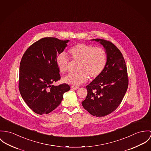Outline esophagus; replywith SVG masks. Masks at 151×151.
<instances>
[{"mask_svg": "<svg viewBox=\"0 0 151 151\" xmlns=\"http://www.w3.org/2000/svg\"><path fill=\"white\" fill-rule=\"evenodd\" d=\"M71 88L73 89V90H78L79 88L78 87H75V86H71Z\"/></svg>", "mask_w": 151, "mask_h": 151, "instance_id": "34e87169", "label": "esophagus"}]
</instances>
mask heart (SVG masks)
Wrapping results in <instances>:
<instances>
[{
  "mask_svg": "<svg viewBox=\"0 0 151 151\" xmlns=\"http://www.w3.org/2000/svg\"><path fill=\"white\" fill-rule=\"evenodd\" d=\"M67 54L73 62L79 63V72L69 74L64 79L65 82L75 86L85 83L88 78L90 80L97 78L103 72L108 60V54L104 49L84 43L71 47ZM55 63L60 72L65 73L68 71L69 63L65 54L57 55Z\"/></svg>",
  "mask_w": 151,
  "mask_h": 151,
  "instance_id": "obj_1",
  "label": "heart"
}]
</instances>
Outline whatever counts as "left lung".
I'll return each mask as SVG.
<instances>
[{"label": "left lung", "instance_id": "left-lung-1", "mask_svg": "<svg viewBox=\"0 0 151 151\" xmlns=\"http://www.w3.org/2000/svg\"><path fill=\"white\" fill-rule=\"evenodd\" d=\"M106 51L108 60L100 75L86 86L87 95L82 104L91 115L102 117L116 109L123 100L129 85L127 70L124 57L111 42L100 39Z\"/></svg>", "mask_w": 151, "mask_h": 151}]
</instances>
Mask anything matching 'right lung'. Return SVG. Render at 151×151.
<instances>
[{
    "label": "right lung",
    "mask_w": 151,
    "mask_h": 151,
    "mask_svg": "<svg viewBox=\"0 0 151 151\" xmlns=\"http://www.w3.org/2000/svg\"><path fill=\"white\" fill-rule=\"evenodd\" d=\"M68 42L55 37L42 38L30 46L21 58L19 90L27 105L37 114H47L55 109L64 93L70 90L67 83L52 84L61 79L55 59Z\"/></svg>",
    "instance_id": "obj_1"
}]
</instances>
